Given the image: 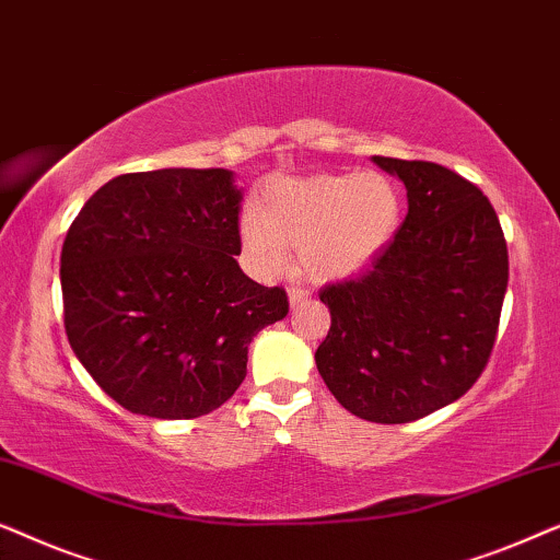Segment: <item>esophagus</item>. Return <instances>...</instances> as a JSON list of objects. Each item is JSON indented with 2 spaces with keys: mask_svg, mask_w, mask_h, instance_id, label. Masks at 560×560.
<instances>
[{
  "mask_svg": "<svg viewBox=\"0 0 560 560\" xmlns=\"http://www.w3.org/2000/svg\"><path fill=\"white\" fill-rule=\"evenodd\" d=\"M311 298V293L305 288H290L288 290V301H290V308H295V305H301V303H305Z\"/></svg>",
  "mask_w": 560,
  "mask_h": 560,
  "instance_id": "34e87169",
  "label": "esophagus"
}]
</instances>
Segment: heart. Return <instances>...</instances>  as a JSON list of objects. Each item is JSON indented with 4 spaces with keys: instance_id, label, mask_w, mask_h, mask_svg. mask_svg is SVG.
Segmentation results:
<instances>
[{
    "instance_id": "heart-1",
    "label": "heart",
    "mask_w": 560,
    "mask_h": 560,
    "mask_svg": "<svg viewBox=\"0 0 560 560\" xmlns=\"http://www.w3.org/2000/svg\"><path fill=\"white\" fill-rule=\"evenodd\" d=\"M402 196L380 173L275 180L259 217H244L242 247L265 270L285 265V247L313 280H347L366 270L400 232Z\"/></svg>"
}]
</instances>
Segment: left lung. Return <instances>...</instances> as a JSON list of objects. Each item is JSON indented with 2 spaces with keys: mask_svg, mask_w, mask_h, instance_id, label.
Segmentation results:
<instances>
[{
  "mask_svg": "<svg viewBox=\"0 0 560 560\" xmlns=\"http://www.w3.org/2000/svg\"><path fill=\"white\" fill-rule=\"evenodd\" d=\"M408 217L362 278L320 290L331 328L316 366L351 416L410 423L458 400L492 354L510 262L487 196L448 167L372 158Z\"/></svg>",
  "mask_w": 560,
  "mask_h": 560,
  "instance_id": "left-lung-1",
  "label": "left lung"
}]
</instances>
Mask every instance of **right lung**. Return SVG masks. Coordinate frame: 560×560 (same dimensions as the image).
Wrapping results in <instances>:
<instances>
[{"mask_svg":"<svg viewBox=\"0 0 560 560\" xmlns=\"http://www.w3.org/2000/svg\"><path fill=\"white\" fill-rule=\"evenodd\" d=\"M242 188L224 167L104 183L60 252L66 334L96 385L137 416L188 420L242 385L257 331L288 316L282 288L242 272Z\"/></svg>","mask_w":560,"mask_h":560,"instance_id":"add662e5","label":"right lung"}]
</instances>
